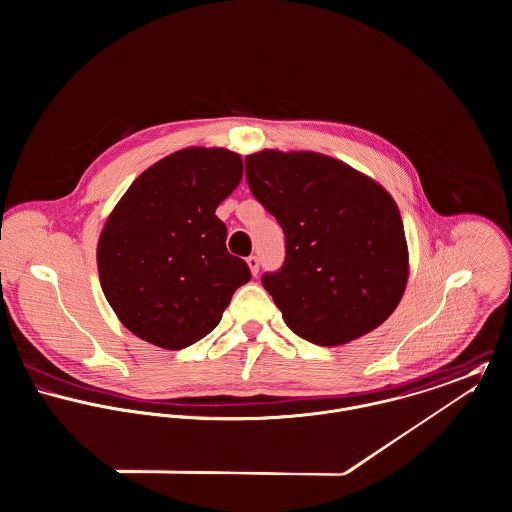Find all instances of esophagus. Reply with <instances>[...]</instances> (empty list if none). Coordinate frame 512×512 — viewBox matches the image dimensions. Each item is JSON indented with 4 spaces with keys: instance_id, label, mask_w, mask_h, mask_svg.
<instances>
[{
    "instance_id": "esophagus-1",
    "label": "esophagus",
    "mask_w": 512,
    "mask_h": 512,
    "mask_svg": "<svg viewBox=\"0 0 512 512\" xmlns=\"http://www.w3.org/2000/svg\"><path fill=\"white\" fill-rule=\"evenodd\" d=\"M247 265H249V269H251L253 275L259 273V257H257V255H249V257H247Z\"/></svg>"
}]
</instances>
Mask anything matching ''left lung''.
Here are the masks:
<instances>
[{
	"label": "left lung",
	"instance_id": "8db88e82",
	"mask_svg": "<svg viewBox=\"0 0 512 512\" xmlns=\"http://www.w3.org/2000/svg\"><path fill=\"white\" fill-rule=\"evenodd\" d=\"M245 168L253 196L285 233V263L261 281L287 326L318 346L378 328L400 305L409 275L404 223L388 190L307 150H261Z\"/></svg>",
	"mask_w": 512,
	"mask_h": 512
}]
</instances>
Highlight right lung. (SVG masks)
<instances>
[{
	"label": "right lung",
	"mask_w": 512,
	"mask_h": 512,
	"mask_svg": "<svg viewBox=\"0 0 512 512\" xmlns=\"http://www.w3.org/2000/svg\"><path fill=\"white\" fill-rule=\"evenodd\" d=\"M241 176L237 152L184 148L144 170L110 211L97 245L101 287L138 338L166 350L202 340L251 279L215 215Z\"/></svg>",
	"instance_id": "right-lung-1"
}]
</instances>
